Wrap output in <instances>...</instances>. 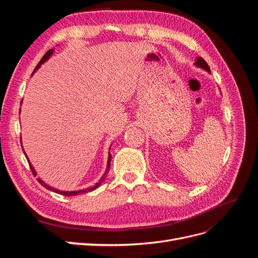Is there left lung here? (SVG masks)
Instances as JSON below:
<instances>
[{
	"instance_id": "left-lung-1",
	"label": "left lung",
	"mask_w": 258,
	"mask_h": 258,
	"mask_svg": "<svg viewBox=\"0 0 258 258\" xmlns=\"http://www.w3.org/2000/svg\"><path fill=\"white\" fill-rule=\"evenodd\" d=\"M194 64L196 66V67H198V68H200V69L206 70V71H207L208 73H211V72H210V68H209L208 63H207V62H206L204 59H202L201 57H197V59H196V61H195Z\"/></svg>"
}]
</instances>
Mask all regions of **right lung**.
Masks as SVG:
<instances>
[{"instance_id":"right-lung-1","label":"right lung","mask_w":258,"mask_h":258,"mask_svg":"<svg viewBox=\"0 0 258 258\" xmlns=\"http://www.w3.org/2000/svg\"><path fill=\"white\" fill-rule=\"evenodd\" d=\"M53 53V48L52 49H49L47 52H46L44 56H43V58L41 59V61L38 62V64L36 66V68L34 69V72L35 71H37L38 69L41 68V66L43 64V63H45L46 61H47L50 57H51V54ZM34 72L32 73V75L34 74ZM22 102V101H21ZM20 114V113H19ZM22 144V143H21ZM21 147H22V145H21ZM111 148V147H110ZM22 151H23V148H22ZM23 153H25V155H26V157H27V159H28V162H29V165H30V168H31V171H32L33 172V174L34 175H36V171L34 170V168H33V166L31 165V162H30V160H29V158H28V156H27V154H26V152L23 151ZM111 159H112V155H111V153H108V159H107V165H106V170H105V172H104V174L102 175V177H101L100 179H99V182L98 183H96V185L95 186H90V187H88V188H83V189H79V190H60V189H57V188H54V187H51V186H49L48 184H46L43 179H41L40 177L37 178V181L41 183V185L42 186H44L45 188H47L48 190H51V191H54V192H57V194H60V195H63V196H77V195H83V194H86V192H89V191H91V190H93V189H96V188H98V187L101 185V183H102L104 179H105V177H106V175H107V173H108V170H110V166H111Z\"/></svg>"}]
</instances>
